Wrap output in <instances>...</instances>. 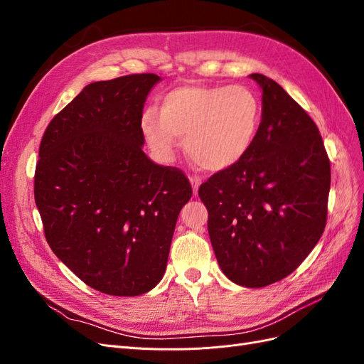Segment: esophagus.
<instances>
[{
    "label": "esophagus",
    "instance_id": "esophagus-1",
    "mask_svg": "<svg viewBox=\"0 0 364 364\" xmlns=\"http://www.w3.org/2000/svg\"><path fill=\"white\" fill-rule=\"evenodd\" d=\"M190 182H191V186H193V193L197 194V190H199L202 179L199 178V176H190Z\"/></svg>",
    "mask_w": 364,
    "mask_h": 364
}]
</instances>
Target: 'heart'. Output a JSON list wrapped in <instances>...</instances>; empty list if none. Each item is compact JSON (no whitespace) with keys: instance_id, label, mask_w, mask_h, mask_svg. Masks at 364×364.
Here are the masks:
<instances>
[{"instance_id":"1","label":"heart","mask_w":364,"mask_h":364,"mask_svg":"<svg viewBox=\"0 0 364 364\" xmlns=\"http://www.w3.org/2000/svg\"><path fill=\"white\" fill-rule=\"evenodd\" d=\"M261 124V100L246 85H183L161 100V111L149 107L139 129L161 161H171L183 146L202 168L218 173L243 159Z\"/></svg>"}]
</instances>
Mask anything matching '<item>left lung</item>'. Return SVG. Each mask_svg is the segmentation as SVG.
I'll use <instances>...</instances> for the list:
<instances>
[{
	"label": "left lung",
	"instance_id": "8db88e82",
	"mask_svg": "<svg viewBox=\"0 0 364 364\" xmlns=\"http://www.w3.org/2000/svg\"><path fill=\"white\" fill-rule=\"evenodd\" d=\"M261 87V124L247 155L200 185L220 269L247 289L266 287L301 266L326 225L331 168L314 121L282 87Z\"/></svg>",
	"mask_w": 364,
	"mask_h": 364
}]
</instances>
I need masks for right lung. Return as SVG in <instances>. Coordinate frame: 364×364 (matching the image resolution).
Listing matches in <instances>:
<instances>
[{
	"instance_id": "1",
	"label": "right lung",
	"mask_w": 364,
	"mask_h": 364,
	"mask_svg": "<svg viewBox=\"0 0 364 364\" xmlns=\"http://www.w3.org/2000/svg\"><path fill=\"white\" fill-rule=\"evenodd\" d=\"M156 74L86 85L41 141L35 202L51 250L111 296L155 289L176 222L193 190L185 174L142 150L139 119Z\"/></svg>"
}]
</instances>
